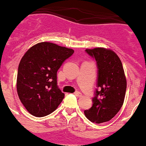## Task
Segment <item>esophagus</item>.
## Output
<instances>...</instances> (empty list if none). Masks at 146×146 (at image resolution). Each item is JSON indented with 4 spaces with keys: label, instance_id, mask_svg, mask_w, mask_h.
Returning <instances> with one entry per match:
<instances>
[{
    "label": "esophagus",
    "instance_id": "esophagus-1",
    "mask_svg": "<svg viewBox=\"0 0 146 146\" xmlns=\"http://www.w3.org/2000/svg\"><path fill=\"white\" fill-rule=\"evenodd\" d=\"M74 94L75 95V96H77V97H80V96H82V93H80V92H79V91L74 92Z\"/></svg>",
    "mask_w": 146,
    "mask_h": 146
}]
</instances>
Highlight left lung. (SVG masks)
Returning a JSON list of instances; mask_svg holds the SVG:
<instances>
[{"instance_id": "obj_1", "label": "left lung", "mask_w": 146, "mask_h": 146, "mask_svg": "<svg viewBox=\"0 0 146 146\" xmlns=\"http://www.w3.org/2000/svg\"><path fill=\"white\" fill-rule=\"evenodd\" d=\"M85 52L96 61L97 85L91 108L85 110L92 122H106L111 119L121 108L125 97L127 80L122 64L113 51L104 48L86 49Z\"/></svg>"}]
</instances>
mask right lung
Masks as SVG:
<instances>
[{"label": "right lung", "mask_w": 146, "mask_h": 146, "mask_svg": "<svg viewBox=\"0 0 146 146\" xmlns=\"http://www.w3.org/2000/svg\"><path fill=\"white\" fill-rule=\"evenodd\" d=\"M74 52L42 42L33 45L24 55L19 65L17 89L29 113L42 117L57 109L64 98L57 84V71Z\"/></svg>", "instance_id": "1"}]
</instances>
